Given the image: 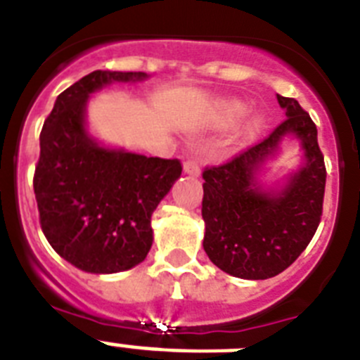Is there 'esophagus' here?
<instances>
[{
  "mask_svg": "<svg viewBox=\"0 0 360 360\" xmlns=\"http://www.w3.org/2000/svg\"><path fill=\"white\" fill-rule=\"evenodd\" d=\"M184 173L186 174H189V176H200V167H198V164H196V162H193V160H187V162H184Z\"/></svg>",
  "mask_w": 360,
  "mask_h": 360,
  "instance_id": "1",
  "label": "esophagus"
}]
</instances>
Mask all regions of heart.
<instances>
[{
  "mask_svg": "<svg viewBox=\"0 0 360 360\" xmlns=\"http://www.w3.org/2000/svg\"><path fill=\"white\" fill-rule=\"evenodd\" d=\"M249 113V104L240 101V98H232L221 106V119L225 122H240L241 119H245ZM259 120H256V124Z\"/></svg>",
  "mask_w": 360,
  "mask_h": 360,
  "instance_id": "b5f03b06",
  "label": "heart"
}]
</instances>
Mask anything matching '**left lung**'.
Listing matches in <instances>:
<instances>
[{
  "label": "left lung",
  "mask_w": 360,
  "mask_h": 360,
  "mask_svg": "<svg viewBox=\"0 0 360 360\" xmlns=\"http://www.w3.org/2000/svg\"><path fill=\"white\" fill-rule=\"evenodd\" d=\"M287 120L234 160L203 171V250L225 274L269 279L301 256L323 212L326 169L317 128L295 98L278 95ZM287 141L302 149L300 167L266 186L262 176Z\"/></svg>",
  "instance_id": "obj_1"
}]
</instances>
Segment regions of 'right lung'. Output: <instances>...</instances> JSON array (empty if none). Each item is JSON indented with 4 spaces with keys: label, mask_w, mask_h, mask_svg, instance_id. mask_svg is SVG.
<instances>
[{
    "label": "right lung",
    "mask_w": 360,
    "mask_h": 360,
    "mask_svg": "<svg viewBox=\"0 0 360 360\" xmlns=\"http://www.w3.org/2000/svg\"><path fill=\"white\" fill-rule=\"evenodd\" d=\"M146 79L144 72L95 70L66 88L44 120L34 176L41 229L52 249L82 272L115 274L144 262L151 214L182 174L178 160L108 146L90 131L91 95Z\"/></svg>",
    "instance_id": "1"
}]
</instances>
